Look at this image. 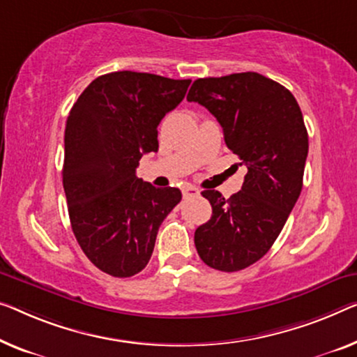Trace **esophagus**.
Masks as SVG:
<instances>
[{
  "label": "esophagus",
  "instance_id": "esophagus-1",
  "mask_svg": "<svg viewBox=\"0 0 357 357\" xmlns=\"http://www.w3.org/2000/svg\"><path fill=\"white\" fill-rule=\"evenodd\" d=\"M199 194H200V190L194 188V185H184V188H183V195L184 197H195Z\"/></svg>",
  "mask_w": 357,
  "mask_h": 357
}]
</instances>
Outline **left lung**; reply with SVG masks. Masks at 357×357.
<instances>
[{
  "label": "left lung",
  "mask_w": 357,
  "mask_h": 357,
  "mask_svg": "<svg viewBox=\"0 0 357 357\" xmlns=\"http://www.w3.org/2000/svg\"><path fill=\"white\" fill-rule=\"evenodd\" d=\"M188 100L216 116L226 146L248 169L242 189L229 199L215 189L202 192L213 215L194 236L202 261L236 273L268 253L300 197L305 120L294 94L257 72L195 79Z\"/></svg>",
  "instance_id": "8db88e82"
}]
</instances>
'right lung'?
Here are the masks:
<instances>
[{"label":"right lung","mask_w":357,"mask_h":357,"mask_svg":"<svg viewBox=\"0 0 357 357\" xmlns=\"http://www.w3.org/2000/svg\"><path fill=\"white\" fill-rule=\"evenodd\" d=\"M190 79L112 72L89 83L66 125L62 183L77 242L96 268L131 278L152 257L158 227L181 202L176 188L136 176L158 151L157 126L184 99Z\"/></svg>","instance_id":"add662e5"}]
</instances>
